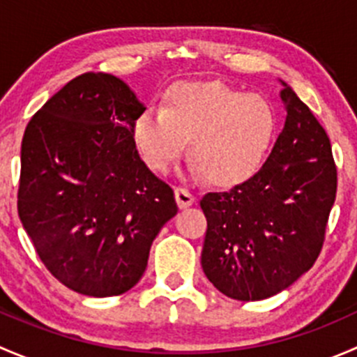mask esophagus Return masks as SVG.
Here are the masks:
<instances>
[{
    "label": "esophagus",
    "mask_w": 357,
    "mask_h": 357,
    "mask_svg": "<svg viewBox=\"0 0 357 357\" xmlns=\"http://www.w3.org/2000/svg\"><path fill=\"white\" fill-rule=\"evenodd\" d=\"M174 195H176V202H178L179 208L190 207V205L195 202V197H193L192 192H188L186 188H176Z\"/></svg>",
    "instance_id": "esophagus-1"
}]
</instances>
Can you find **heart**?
I'll list each match as a JSON object with an SVG mask.
<instances>
[{"label": "heart", "instance_id": "1", "mask_svg": "<svg viewBox=\"0 0 357 357\" xmlns=\"http://www.w3.org/2000/svg\"><path fill=\"white\" fill-rule=\"evenodd\" d=\"M276 126L275 109L262 96L221 82H183L169 89L164 109L143 110L131 132L143 162L157 174L176 164L190 139L195 157L190 174L235 186L264 164Z\"/></svg>", "mask_w": 357, "mask_h": 357}]
</instances>
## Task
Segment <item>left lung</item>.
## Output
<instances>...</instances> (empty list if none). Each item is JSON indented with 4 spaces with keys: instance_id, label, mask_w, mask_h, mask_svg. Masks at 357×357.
<instances>
[{
    "instance_id": "obj_1",
    "label": "left lung",
    "mask_w": 357,
    "mask_h": 357,
    "mask_svg": "<svg viewBox=\"0 0 357 357\" xmlns=\"http://www.w3.org/2000/svg\"><path fill=\"white\" fill-rule=\"evenodd\" d=\"M287 119L268 160L229 192L207 193L202 268L235 301H262L289 289L321 252L337 193L330 138L282 81Z\"/></svg>"
}]
</instances>
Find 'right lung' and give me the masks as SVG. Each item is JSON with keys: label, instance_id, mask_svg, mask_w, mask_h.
<instances>
[{"label": "right lung", "instance_id": "obj_1", "mask_svg": "<svg viewBox=\"0 0 357 357\" xmlns=\"http://www.w3.org/2000/svg\"><path fill=\"white\" fill-rule=\"evenodd\" d=\"M145 105L122 79L86 72L31 119L20 150L19 215L60 283L89 297L131 290L174 218V192L139 157Z\"/></svg>", "mask_w": 357, "mask_h": 357}]
</instances>
